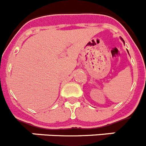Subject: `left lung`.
I'll return each instance as SVG.
<instances>
[{"mask_svg": "<svg viewBox=\"0 0 146 146\" xmlns=\"http://www.w3.org/2000/svg\"><path fill=\"white\" fill-rule=\"evenodd\" d=\"M121 40H122V42H123V43H124V40H123V38H121ZM127 52H128V53H129V51H128V50H127Z\"/></svg>", "mask_w": 146, "mask_h": 146, "instance_id": "1", "label": "left lung"}]
</instances>
